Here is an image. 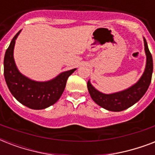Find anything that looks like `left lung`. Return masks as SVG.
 I'll list each match as a JSON object with an SVG mask.
<instances>
[{"label":"left lung","instance_id":"8db88e82","mask_svg":"<svg viewBox=\"0 0 155 155\" xmlns=\"http://www.w3.org/2000/svg\"><path fill=\"white\" fill-rule=\"evenodd\" d=\"M143 41L147 62L144 72L139 80L134 84H133L126 89L109 94H105L98 91L96 87H93L89 80L87 81V89L95 103H97L98 105L108 111L120 112L134 105L144 96L151 82L153 73V58L145 38H143Z\"/></svg>","mask_w":155,"mask_h":155}]
</instances>
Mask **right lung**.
<instances>
[{
	"mask_svg": "<svg viewBox=\"0 0 155 155\" xmlns=\"http://www.w3.org/2000/svg\"><path fill=\"white\" fill-rule=\"evenodd\" d=\"M20 30L13 37L4 58V75L11 94L23 105L32 109H44L55 104L63 94L68 77L76 68L66 71L47 81L31 80L20 72L16 65L13 50Z\"/></svg>",
	"mask_w": 155,
	"mask_h": 155,
	"instance_id": "1",
	"label": "right lung"
}]
</instances>
